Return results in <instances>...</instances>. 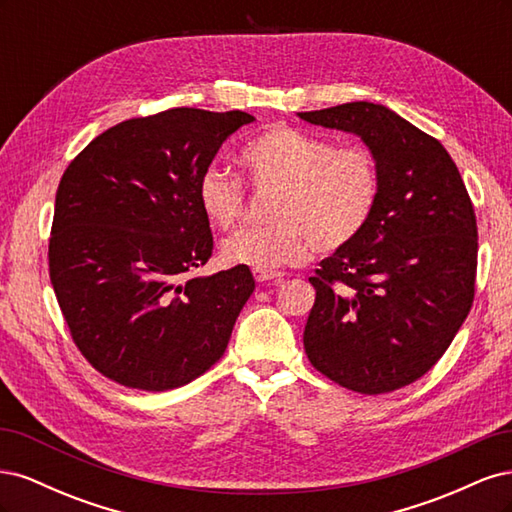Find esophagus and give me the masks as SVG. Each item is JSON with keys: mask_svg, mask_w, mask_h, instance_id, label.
<instances>
[{"mask_svg": "<svg viewBox=\"0 0 512 512\" xmlns=\"http://www.w3.org/2000/svg\"><path fill=\"white\" fill-rule=\"evenodd\" d=\"M282 271H262V269H254V280L256 282H280L282 280Z\"/></svg>", "mask_w": 512, "mask_h": 512, "instance_id": "1", "label": "esophagus"}]
</instances>
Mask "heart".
<instances>
[{
    "mask_svg": "<svg viewBox=\"0 0 512 512\" xmlns=\"http://www.w3.org/2000/svg\"><path fill=\"white\" fill-rule=\"evenodd\" d=\"M241 164L256 188H277V196L269 209L273 224L245 228L224 243L230 265L275 271L303 262L309 245L318 254L342 250L361 235L378 203V166L359 145L275 126L241 149ZM198 203L213 226L228 230L243 215L245 183L209 166L198 181Z\"/></svg>",
    "mask_w": 512,
    "mask_h": 512,
    "instance_id": "heart-1",
    "label": "heart"
}]
</instances>
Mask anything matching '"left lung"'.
Wrapping results in <instances>:
<instances>
[{
    "instance_id": "1",
    "label": "left lung",
    "mask_w": 512,
    "mask_h": 512,
    "mask_svg": "<svg viewBox=\"0 0 512 512\" xmlns=\"http://www.w3.org/2000/svg\"><path fill=\"white\" fill-rule=\"evenodd\" d=\"M359 134L380 192L350 245L320 262L303 346L322 376L380 395L416 382L451 346L474 301L478 232L470 194L438 138L382 104L299 113Z\"/></svg>"
}]
</instances>
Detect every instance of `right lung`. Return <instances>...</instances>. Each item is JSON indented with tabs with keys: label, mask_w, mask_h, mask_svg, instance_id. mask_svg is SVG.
<instances>
[{
	"label": "right lung",
	"mask_w": 512,
	"mask_h": 512,
	"mask_svg": "<svg viewBox=\"0 0 512 512\" xmlns=\"http://www.w3.org/2000/svg\"><path fill=\"white\" fill-rule=\"evenodd\" d=\"M254 117L170 108L121 121L66 168L49 275L87 363L138 391L177 389L222 359L254 292L247 267L192 277L213 254L198 181Z\"/></svg>",
	"instance_id": "right-lung-1"
}]
</instances>
